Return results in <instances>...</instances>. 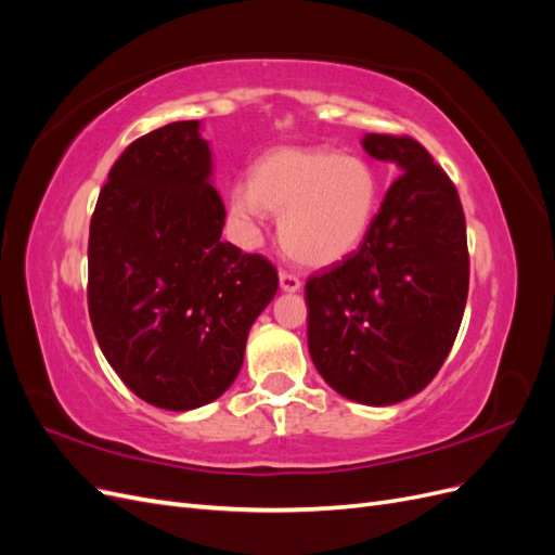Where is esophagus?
<instances>
[{
	"instance_id": "34e87169",
	"label": "esophagus",
	"mask_w": 555,
	"mask_h": 555,
	"mask_svg": "<svg viewBox=\"0 0 555 555\" xmlns=\"http://www.w3.org/2000/svg\"><path fill=\"white\" fill-rule=\"evenodd\" d=\"M280 287H282V292H298L300 280H298V275H294L289 271H280Z\"/></svg>"
}]
</instances>
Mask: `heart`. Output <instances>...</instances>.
I'll return each mask as SVG.
<instances>
[{
    "label": "heart",
    "instance_id": "1",
    "mask_svg": "<svg viewBox=\"0 0 555 555\" xmlns=\"http://www.w3.org/2000/svg\"><path fill=\"white\" fill-rule=\"evenodd\" d=\"M379 184L359 157L322 147H278L251 169V184L231 194L233 215L257 227L266 208L280 217V238L298 263L328 266L347 257L373 222Z\"/></svg>",
    "mask_w": 555,
    "mask_h": 555
}]
</instances>
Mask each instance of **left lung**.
Masks as SVG:
<instances>
[{
    "label": "left lung",
    "instance_id": "obj_1",
    "mask_svg": "<svg viewBox=\"0 0 555 555\" xmlns=\"http://www.w3.org/2000/svg\"><path fill=\"white\" fill-rule=\"evenodd\" d=\"M365 153L402 171L357 251L306 282L308 349L328 386L393 405L438 375L469 284L456 184L408 133H367Z\"/></svg>",
    "mask_w": 555,
    "mask_h": 555
}]
</instances>
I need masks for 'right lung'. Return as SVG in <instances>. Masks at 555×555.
Masks as SVG:
<instances>
[{"label": "right lung", "instance_id": "1", "mask_svg": "<svg viewBox=\"0 0 555 555\" xmlns=\"http://www.w3.org/2000/svg\"><path fill=\"white\" fill-rule=\"evenodd\" d=\"M198 120L131 141L99 192L88 241V310L129 389L184 412L236 379L249 326L278 292L275 266L222 241L224 206Z\"/></svg>", "mask_w": 555, "mask_h": 555}]
</instances>
